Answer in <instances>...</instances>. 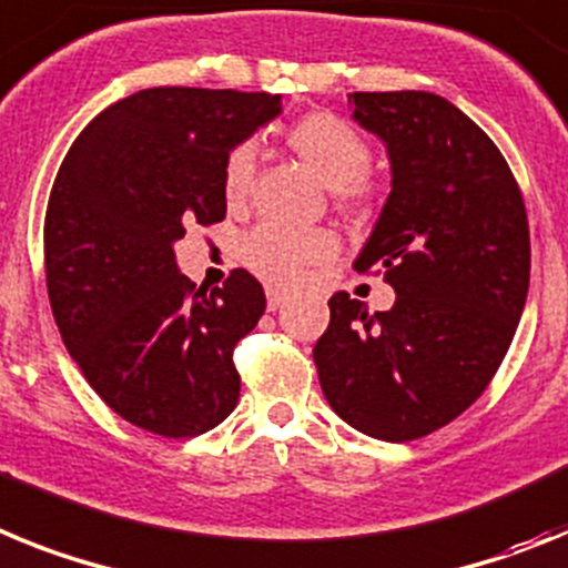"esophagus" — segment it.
I'll use <instances>...</instances> for the list:
<instances>
[{
  "mask_svg": "<svg viewBox=\"0 0 568 568\" xmlns=\"http://www.w3.org/2000/svg\"><path fill=\"white\" fill-rule=\"evenodd\" d=\"M285 303H288V297H285L283 291L277 288L265 291V305H268V312H277V308H283Z\"/></svg>",
  "mask_w": 568,
  "mask_h": 568,
  "instance_id": "esophagus-1",
  "label": "esophagus"
}]
</instances>
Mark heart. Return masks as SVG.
Here are the masks:
<instances>
[{
	"label": "heart",
	"instance_id": "1",
	"mask_svg": "<svg viewBox=\"0 0 568 568\" xmlns=\"http://www.w3.org/2000/svg\"><path fill=\"white\" fill-rule=\"evenodd\" d=\"M285 142L305 165L317 171L332 189L334 202L345 211H366L377 200V185L368 176L372 145L334 113H305L291 122ZM256 176V151L251 142L231 148L223 168V196L231 209L245 205ZM339 243L332 231H297L277 223L256 225L243 240V260L254 274L277 288H294L312 265L332 263Z\"/></svg>",
	"mask_w": 568,
	"mask_h": 568
}]
</instances>
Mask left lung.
I'll use <instances>...</instances> for the list:
<instances>
[{
	"mask_svg": "<svg viewBox=\"0 0 568 568\" xmlns=\"http://www.w3.org/2000/svg\"><path fill=\"white\" fill-rule=\"evenodd\" d=\"M388 145L392 194L354 268L397 291L368 314L348 294L314 345L325 400L348 426L408 443L460 417L509 352L529 294V220L495 142L437 93H352Z\"/></svg>",
	"mask_w": 568,
	"mask_h": 568,
	"instance_id": "8db88e82",
	"label": "left lung"
}]
</instances>
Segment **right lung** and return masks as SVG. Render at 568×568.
Returning a JSON list of instances; mask_svg holds the SVG:
<instances>
[{"mask_svg":"<svg viewBox=\"0 0 568 568\" xmlns=\"http://www.w3.org/2000/svg\"><path fill=\"white\" fill-rule=\"evenodd\" d=\"M280 113V97L148 88L88 122L45 211V283L62 343L131 426L196 437L234 412V348L265 312L234 268L223 288L176 271L189 225L225 220L231 148Z\"/></svg>","mask_w":568,"mask_h":568,"instance_id":"obj_1","label":"right lung"}]
</instances>
